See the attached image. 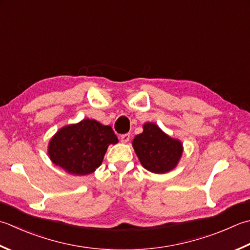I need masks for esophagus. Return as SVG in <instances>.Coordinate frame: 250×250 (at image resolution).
Segmentation results:
<instances>
[{
  "label": "esophagus",
  "mask_w": 250,
  "mask_h": 250,
  "mask_svg": "<svg viewBox=\"0 0 250 250\" xmlns=\"http://www.w3.org/2000/svg\"><path fill=\"white\" fill-rule=\"evenodd\" d=\"M120 141L122 142V143H128V142L130 141V134H129V133L122 134V135L120 136Z\"/></svg>",
  "instance_id": "esophagus-1"
}]
</instances>
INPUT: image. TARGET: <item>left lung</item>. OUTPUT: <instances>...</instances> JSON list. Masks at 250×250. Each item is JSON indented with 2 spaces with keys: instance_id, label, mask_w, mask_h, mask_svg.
<instances>
[{
  "instance_id": "8db88e82",
  "label": "left lung",
  "mask_w": 250,
  "mask_h": 250,
  "mask_svg": "<svg viewBox=\"0 0 250 250\" xmlns=\"http://www.w3.org/2000/svg\"><path fill=\"white\" fill-rule=\"evenodd\" d=\"M132 146L141 165L157 174L173 170L183 153L182 142L171 138L154 122H145L143 132L135 135Z\"/></svg>"
}]
</instances>
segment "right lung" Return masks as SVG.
I'll return each instance as SVG.
<instances>
[{
	"label": "right lung",
	"mask_w": 250,
	"mask_h": 250,
	"mask_svg": "<svg viewBox=\"0 0 250 250\" xmlns=\"http://www.w3.org/2000/svg\"><path fill=\"white\" fill-rule=\"evenodd\" d=\"M117 143L118 138L110 125L85 118L58 130L48 143L47 154L66 172L87 175L102 165L108 146Z\"/></svg>",
	"instance_id": "right-lung-1"
}]
</instances>
